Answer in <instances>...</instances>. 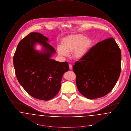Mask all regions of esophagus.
I'll use <instances>...</instances> for the list:
<instances>
[{
  "label": "esophagus",
  "mask_w": 131,
  "mask_h": 131,
  "mask_svg": "<svg viewBox=\"0 0 131 131\" xmlns=\"http://www.w3.org/2000/svg\"><path fill=\"white\" fill-rule=\"evenodd\" d=\"M69 69H70V70H72V67H73L72 65H71V64H69Z\"/></svg>",
  "instance_id": "esophagus-1"
}]
</instances>
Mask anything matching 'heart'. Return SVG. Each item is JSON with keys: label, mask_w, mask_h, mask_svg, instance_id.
<instances>
[{"label": "heart", "mask_w": 131, "mask_h": 131, "mask_svg": "<svg viewBox=\"0 0 131 131\" xmlns=\"http://www.w3.org/2000/svg\"><path fill=\"white\" fill-rule=\"evenodd\" d=\"M92 44V40L85 35H70L63 39L61 46L57 47V51L60 56H67L68 52L73 50V57L75 59H79L87 53Z\"/></svg>", "instance_id": "1"}]
</instances>
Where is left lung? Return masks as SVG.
<instances>
[{
	"mask_svg": "<svg viewBox=\"0 0 131 131\" xmlns=\"http://www.w3.org/2000/svg\"><path fill=\"white\" fill-rule=\"evenodd\" d=\"M121 60V50L113 38L94 46L73 67L79 92L89 99L111 92L120 75Z\"/></svg>",
	"mask_w": 131,
	"mask_h": 131,
	"instance_id": "obj_1",
	"label": "left lung"
}]
</instances>
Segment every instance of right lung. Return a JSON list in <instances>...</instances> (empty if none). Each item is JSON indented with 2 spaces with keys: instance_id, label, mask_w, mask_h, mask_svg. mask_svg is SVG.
I'll return each instance as SVG.
<instances>
[{
  "instance_id": "right-lung-1",
  "label": "right lung",
  "mask_w": 131,
  "mask_h": 131,
  "mask_svg": "<svg viewBox=\"0 0 131 131\" xmlns=\"http://www.w3.org/2000/svg\"><path fill=\"white\" fill-rule=\"evenodd\" d=\"M42 34L31 32L17 46L13 57L15 74L19 83L34 98L48 101L58 93L64 73L69 69L67 62H60L50 59L56 50ZM37 42L46 50L39 53L34 49Z\"/></svg>"
}]
</instances>
